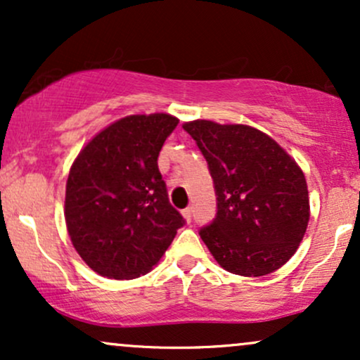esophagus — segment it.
Wrapping results in <instances>:
<instances>
[{"instance_id": "1", "label": "esophagus", "mask_w": 360, "mask_h": 360, "mask_svg": "<svg viewBox=\"0 0 360 360\" xmlns=\"http://www.w3.org/2000/svg\"><path fill=\"white\" fill-rule=\"evenodd\" d=\"M183 217H184L188 221H191V218H193V208H186V210H183Z\"/></svg>"}]
</instances>
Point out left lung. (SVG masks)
Here are the masks:
<instances>
[{
  "instance_id": "obj_1",
  "label": "left lung",
  "mask_w": 360,
  "mask_h": 360,
  "mask_svg": "<svg viewBox=\"0 0 360 360\" xmlns=\"http://www.w3.org/2000/svg\"><path fill=\"white\" fill-rule=\"evenodd\" d=\"M208 162L217 214L200 229L213 257L238 276H266L292 257L309 220L298 164L257 128L184 123Z\"/></svg>"
}]
</instances>
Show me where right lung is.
<instances>
[{
    "label": "right lung",
    "instance_id": "obj_1",
    "mask_svg": "<svg viewBox=\"0 0 360 360\" xmlns=\"http://www.w3.org/2000/svg\"><path fill=\"white\" fill-rule=\"evenodd\" d=\"M179 120L131 115L81 150L65 186L74 249L98 274L134 279L159 262L186 220L169 203L157 159Z\"/></svg>",
    "mask_w": 360,
    "mask_h": 360
}]
</instances>
